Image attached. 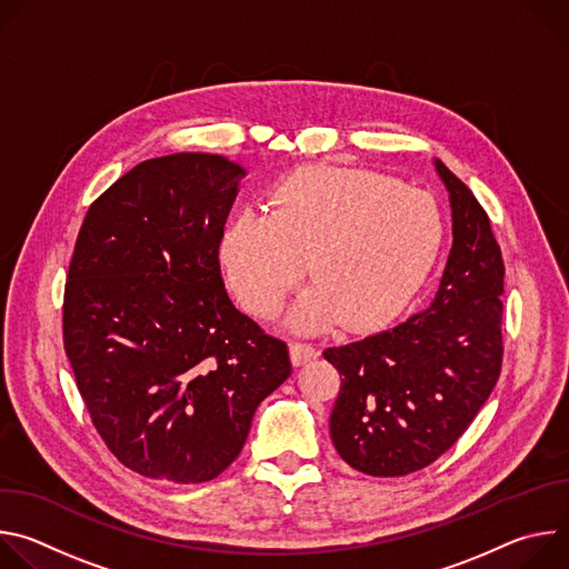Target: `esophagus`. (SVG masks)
<instances>
[{"mask_svg": "<svg viewBox=\"0 0 569 569\" xmlns=\"http://www.w3.org/2000/svg\"><path fill=\"white\" fill-rule=\"evenodd\" d=\"M319 356V351L312 345L306 342H290V360L295 367H301L310 360H315Z\"/></svg>", "mask_w": 569, "mask_h": 569, "instance_id": "1", "label": "esophagus"}]
</instances>
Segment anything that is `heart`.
Here are the masks:
<instances>
[{"label":"heart","instance_id":"b5f03b06","mask_svg":"<svg viewBox=\"0 0 569 569\" xmlns=\"http://www.w3.org/2000/svg\"><path fill=\"white\" fill-rule=\"evenodd\" d=\"M441 240L443 218L430 193L376 171L317 164L272 187L270 216L238 211L218 254L252 315L274 317L308 270L312 288L290 310V329L317 333L340 319L362 331L408 306Z\"/></svg>","mask_w":569,"mask_h":569}]
</instances>
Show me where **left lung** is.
<instances>
[{"mask_svg": "<svg viewBox=\"0 0 569 569\" xmlns=\"http://www.w3.org/2000/svg\"><path fill=\"white\" fill-rule=\"evenodd\" d=\"M450 193L452 248L423 310L360 342L323 351L342 378L331 415L340 457L373 477L439 459L472 423L502 369L505 261L472 191L435 159Z\"/></svg>", "mask_w": 569, "mask_h": 569, "instance_id": "obj_1", "label": "left lung"}]
</instances>
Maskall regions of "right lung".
Instances as JSON below:
<instances>
[{
    "label": "right lung",
    "mask_w": 569,
    "mask_h": 569,
    "mask_svg": "<svg viewBox=\"0 0 569 569\" xmlns=\"http://www.w3.org/2000/svg\"><path fill=\"white\" fill-rule=\"evenodd\" d=\"M242 176L209 152L146 159L90 204L76 238L64 353L108 450L150 479L218 477L292 371L286 342L231 303L220 274Z\"/></svg>",
    "instance_id": "1"
}]
</instances>
